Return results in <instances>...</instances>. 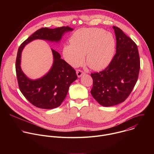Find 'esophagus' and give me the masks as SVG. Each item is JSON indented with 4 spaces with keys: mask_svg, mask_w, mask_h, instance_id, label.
<instances>
[{
    "mask_svg": "<svg viewBox=\"0 0 154 154\" xmlns=\"http://www.w3.org/2000/svg\"><path fill=\"white\" fill-rule=\"evenodd\" d=\"M76 74H77V75L78 77H82L85 74V72L79 69V70L77 71Z\"/></svg>",
    "mask_w": 154,
    "mask_h": 154,
    "instance_id": "obj_1",
    "label": "esophagus"
}]
</instances>
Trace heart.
Here are the masks:
<instances>
[{"mask_svg": "<svg viewBox=\"0 0 154 154\" xmlns=\"http://www.w3.org/2000/svg\"><path fill=\"white\" fill-rule=\"evenodd\" d=\"M71 45L63 48V55L72 66L77 67L83 61L90 68L100 70L110 63L115 52V39L109 32L99 28L78 30L70 38Z\"/></svg>", "mask_w": 154, "mask_h": 154, "instance_id": "b5f03b06", "label": "heart"}]
</instances>
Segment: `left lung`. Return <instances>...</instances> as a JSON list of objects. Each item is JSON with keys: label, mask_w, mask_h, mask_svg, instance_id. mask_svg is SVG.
<instances>
[{"label": "left lung", "mask_w": 154, "mask_h": 154, "mask_svg": "<svg viewBox=\"0 0 154 154\" xmlns=\"http://www.w3.org/2000/svg\"><path fill=\"white\" fill-rule=\"evenodd\" d=\"M116 39V54L102 71L91 73L93 86L91 94L103 106L123 102L137 82L140 60L135 42L119 28L113 26Z\"/></svg>", "instance_id": "obj_1"}]
</instances>
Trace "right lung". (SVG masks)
Returning <instances> with one entry per match:
<instances>
[{
  "label": "right lung",
  "mask_w": 154,
  "mask_h": 154,
  "mask_svg": "<svg viewBox=\"0 0 154 154\" xmlns=\"http://www.w3.org/2000/svg\"><path fill=\"white\" fill-rule=\"evenodd\" d=\"M74 29L66 26L55 29L41 28L24 41L18 49L16 60V72L20 91L33 105L43 109L59 106L66 96L71 84L77 79L75 71L61 58L60 54L51 49L54 62L49 71L42 77L32 80L20 68L21 54L24 47L35 39L58 42L64 34Z\"/></svg>",
  "instance_id": "add662e5"
}]
</instances>
